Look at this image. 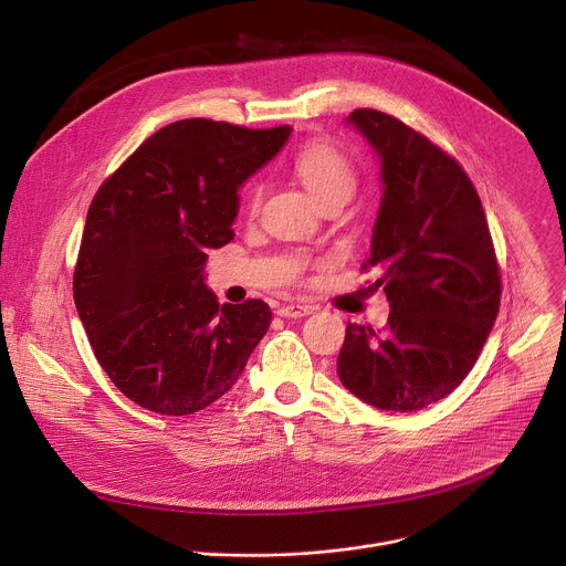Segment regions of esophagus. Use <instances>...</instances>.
I'll list each match as a JSON object with an SVG mask.
<instances>
[{"label":"esophagus","mask_w":566,"mask_h":566,"mask_svg":"<svg viewBox=\"0 0 566 566\" xmlns=\"http://www.w3.org/2000/svg\"><path fill=\"white\" fill-rule=\"evenodd\" d=\"M315 308L313 306H306V304H284L277 308V315L280 317H289V319H297V317H306L311 315Z\"/></svg>","instance_id":"obj_1"}]
</instances>
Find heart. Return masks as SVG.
<instances>
[{
    "label": "heart",
    "mask_w": 566,
    "mask_h": 566,
    "mask_svg": "<svg viewBox=\"0 0 566 566\" xmlns=\"http://www.w3.org/2000/svg\"><path fill=\"white\" fill-rule=\"evenodd\" d=\"M293 170L304 188L313 195L317 203L335 195H352L354 190V170L349 161L340 155L337 148L324 142H313L297 150L293 157ZM262 184L253 181L244 192L247 212H255L262 201Z\"/></svg>",
    "instance_id": "b5f03b06"
}]
</instances>
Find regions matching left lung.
Instances as JSON below:
<instances>
[{
	"mask_svg": "<svg viewBox=\"0 0 566 566\" xmlns=\"http://www.w3.org/2000/svg\"><path fill=\"white\" fill-rule=\"evenodd\" d=\"M380 161L382 197L363 269H378L387 328L347 324L345 389L385 411H418L454 391L483 349L501 273L479 195L463 168L391 115L345 117Z\"/></svg>",
	"mask_w": 566,
	"mask_h": 566,
	"instance_id": "8db88e82",
	"label": "left lung"
}]
</instances>
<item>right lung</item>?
Returning <instances> with one entry per match:
<instances>
[{
    "instance_id": "1",
    "label": "right lung",
    "mask_w": 566,
    "mask_h": 566,
    "mask_svg": "<svg viewBox=\"0 0 566 566\" xmlns=\"http://www.w3.org/2000/svg\"><path fill=\"white\" fill-rule=\"evenodd\" d=\"M190 117L150 135L92 201L74 302L115 387L161 416L227 394L271 326L262 300L219 304L208 251L233 238L238 190L291 137Z\"/></svg>"
}]
</instances>
